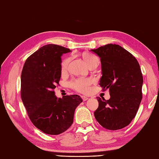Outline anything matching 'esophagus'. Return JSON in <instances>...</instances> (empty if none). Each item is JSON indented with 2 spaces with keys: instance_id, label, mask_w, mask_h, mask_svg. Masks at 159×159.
<instances>
[{
  "instance_id": "esophagus-1",
  "label": "esophagus",
  "mask_w": 159,
  "mask_h": 159,
  "mask_svg": "<svg viewBox=\"0 0 159 159\" xmlns=\"http://www.w3.org/2000/svg\"><path fill=\"white\" fill-rule=\"evenodd\" d=\"M82 100H83L84 101H86V100H87L88 99H89V98H88V97L84 96V95H82Z\"/></svg>"
}]
</instances>
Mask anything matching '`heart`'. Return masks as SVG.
<instances>
[{"instance_id": "1", "label": "heart", "mask_w": 159, "mask_h": 159, "mask_svg": "<svg viewBox=\"0 0 159 159\" xmlns=\"http://www.w3.org/2000/svg\"><path fill=\"white\" fill-rule=\"evenodd\" d=\"M84 59L86 64L89 66L93 63L98 61V59L96 57L91 55V54H86L84 56ZM70 59L67 58L63 61L61 64V68L63 70H65L68 68V64H69ZM91 80L89 78H80L72 80L70 83V86L72 88L76 91L81 93H87L89 91V87L91 84Z\"/></svg>"}]
</instances>
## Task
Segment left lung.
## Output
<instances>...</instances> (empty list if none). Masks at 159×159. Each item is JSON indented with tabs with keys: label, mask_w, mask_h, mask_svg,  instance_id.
<instances>
[{
	"label": "left lung",
	"mask_w": 159,
	"mask_h": 159,
	"mask_svg": "<svg viewBox=\"0 0 159 159\" xmlns=\"http://www.w3.org/2000/svg\"><path fill=\"white\" fill-rule=\"evenodd\" d=\"M91 51L100 58L99 84L109 90L110 99L98 97L96 120L104 128L118 130L127 127L136 116L142 100L143 75L136 59L119 45L107 44Z\"/></svg>",
	"instance_id": "obj_1"
}]
</instances>
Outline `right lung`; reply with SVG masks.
Listing matches in <instances>:
<instances>
[{
	"mask_svg": "<svg viewBox=\"0 0 159 159\" xmlns=\"http://www.w3.org/2000/svg\"><path fill=\"white\" fill-rule=\"evenodd\" d=\"M70 52L58 45H46L26 59L22 70L20 96L27 113L36 127L50 135L71 126L75 111L82 102L78 95L57 98L54 91L61 78V57Z\"/></svg>",
	"mask_w": 159,
	"mask_h": 159,
	"instance_id": "1",
	"label": "right lung"
}]
</instances>
